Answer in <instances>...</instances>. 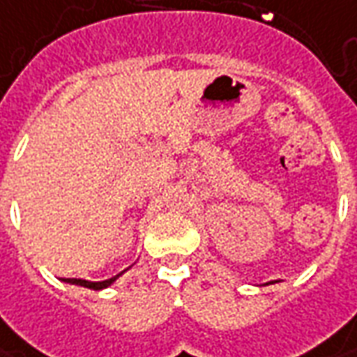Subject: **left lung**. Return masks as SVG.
<instances>
[{"instance_id":"left-lung-1","label":"left lung","mask_w":357,"mask_h":357,"mask_svg":"<svg viewBox=\"0 0 357 357\" xmlns=\"http://www.w3.org/2000/svg\"><path fill=\"white\" fill-rule=\"evenodd\" d=\"M266 284H271V282H266Z\"/></svg>"}]
</instances>
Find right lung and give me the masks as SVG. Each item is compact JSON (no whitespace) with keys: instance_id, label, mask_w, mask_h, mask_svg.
<instances>
[{"instance_id":"obj_1","label":"right lung","mask_w":357,"mask_h":357,"mask_svg":"<svg viewBox=\"0 0 357 357\" xmlns=\"http://www.w3.org/2000/svg\"><path fill=\"white\" fill-rule=\"evenodd\" d=\"M122 273H124V271H122ZM122 273H120V275H122ZM120 275H116V277H112V278H106V280H100V282H91V280H84V278H63V282L79 284V287H84V289H91V290H102L106 289V287H110V284H112Z\"/></svg>"}]
</instances>
